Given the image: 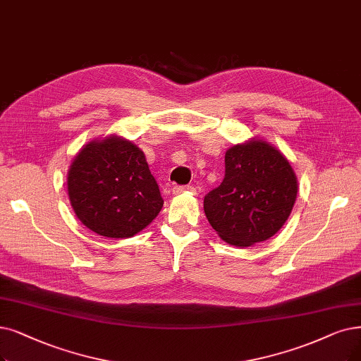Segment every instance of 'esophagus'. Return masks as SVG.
<instances>
[{
  "label": "esophagus",
  "mask_w": 361,
  "mask_h": 361,
  "mask_svg": "<svg viewBox=\"0 0 361 361\" xmlns=\"http://www.w3.org/2000/svg\"><path fill=\"white\" fill-rule=\"evenodd\" d=\"M188 191H194L192 186H175V188H173V194H182Z\"/></svg>",
  "instance_id": "1"
}]
</instances>
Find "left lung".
I'll use <instances>...</instances> for the list:
<instances>
[{
  "instance_id": "1",
  "label": "left lung",
  "mask_w": 361,
  "mask_h": 361,
  "mask_svg": "<svg viewBox=\"0 0 361 361\" xmlns=\"http://www.w3.org/2000/svg\"><path fill=\"white\" fill-rule=\"evenodd\" d=\"M298 195L289 160L271 143L252 139L225 154V178L204 197V213L231 246L249 247L277 234Z\"/></svg>"
}]
</instances>
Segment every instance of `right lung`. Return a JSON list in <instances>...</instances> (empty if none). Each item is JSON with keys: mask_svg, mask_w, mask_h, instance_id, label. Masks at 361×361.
Returning <instances> with one entry per match:
<instances>
[{"mask_svg": "<svg viewBox=\"0 0 361 361\" xmlns=\"http://www.w3.org/2000/svg\"><path fill=\"white\" fill-rule=\"evenodd\" d=\"M66 180L77 218L108 238L136 235L164 204L145 154L117 135L84 145L72 160Z\"/></svg>", "mask_w": 361, "mask_h": 361, "instance_id": "obj_1", "label": "right lung"}]
</instances>
